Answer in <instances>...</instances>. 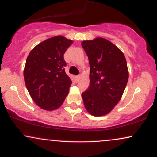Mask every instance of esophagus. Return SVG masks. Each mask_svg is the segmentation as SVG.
Returning <instances> with one entry per match:
<instances>
[{
  "mask_svg": "<svg viewBox=\"0 0 157 157\" xmlns=\"http://www.w3.org/2000/svg\"><path fill=\"white\" fill-rule=\"evenodd\" d=\"M80 75H78V76H77V77H76V80L77 81V82H78L79 80H80Z\"/></svg>",
  "mask_w": 157,
  "mask_h": 157,
  "instance_id": "1",
  "label": "esophagus"
}]
</instances>
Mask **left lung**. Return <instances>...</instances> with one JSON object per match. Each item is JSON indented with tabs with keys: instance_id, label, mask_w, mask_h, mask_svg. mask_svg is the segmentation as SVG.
Wrapping results in <instances>:
<instances>
[{
	"instance_id": "1",
	"label": "left lung",
	"mask_w": 157,
	"mask_h": 157,
	"mask_svg": "<svg viewBox=\"0 0 157 157\" xmlns=\"http://www.w3.org/2000/svg\"><path fill=\"white\" fill-rule=\"evenodd\" d=\"M90 65L89 89L82 93L90 114H108L120 102L128 80L125 55L117 46L102 37L81 43Z\"/></svg>"
}]
</instances>
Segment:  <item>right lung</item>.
I'll use <instances>...</instances> for the list:
<instances>
[{
  "mask_svg": "<svg viewBox=\"0 0 157 157\" xmlns=\"http://www.w3.org/2000/svg\"><path fill=\"white\" fill-rule=\"evenodd\" d=\"M72 44L63 36H55L37 45L27 57L25 84L33 101L42 109H58L68 95L71 80L65 71L63 55Z\"/></svg>",
  "mask_w": 157,
  "mask_h": 157,
  "instance_id": "right-lung-1",
  "label": "right lung"
}]
</instances>
